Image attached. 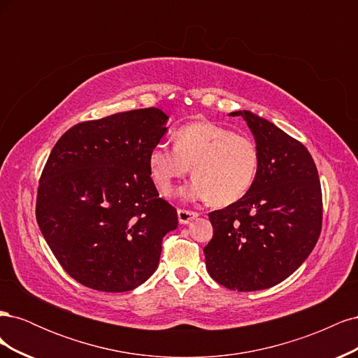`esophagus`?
<instances>
[{
  "label": "esophagus",
  "instance_id": "obj_1",
  "mask_svg": "<svg viewBox=\"0 0 358 358\" xmlns=\"http://www.w3.org/2000/svg\"><path fill=\"white\" fill-rule=\"evenodd\" d=\"M199 216L197 212H191V210H185V209H178V218L180 224H189L191 221H194Z\"/></svg>",
  "mask_w": 358,
  "mask_h": 358
}]
</instances>
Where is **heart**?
Here are the masks:
<instances>
[{
	"label": "heart",
	"instance_id": "1",
	"mask_svg": "<svg viewBox=\"0 0 358 358\" xmlns=\"http://www.w3.org/2000/svg\"><path fill=\"white\" fill-rule=\"evenodd\" d=\"M173 148L157 145L148 155L149 175L164 196L189 170L194 180L182 192L187 200L229 206L252 185L257 148L251 138L234 134L230 128L209 121L188 124L173 134Z\"/></svg>",
	"mask_w": 358,
	"mask_h": 358
}]
</instances>
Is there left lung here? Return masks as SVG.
<instances>
[{"instance_id": "obj_1", "label": "left lung", "mask_w": 358, "mask_h": 358, "mask_svg": "<svg viewBox=\"0 0 358 358\" xmlns=\"http://www.w3.org/2000/svg\"><path fill=\"white\" fill-rule=\"evenodd\" d=\"M242 116L255 138L258 167L251 188L225 209L213 210L206 268L216 282L257 291L282 282L317 245L322 222L318 170L308 149L267 119Z\"/></svg>"}]
</instances>
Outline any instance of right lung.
Wrapping results in <instances>:
<instances>
[{
	"mask_svg": "<svg viewBox=\"0 0 358 358\" xmlns=\"http://www.w3.org/2000/svg\"><path fill=\"white\" fill-rule=\"evenodd\" d=\"M167 121L157 107L115 113L71 127L53 146L36 216L50 251L82 285L124 292L157 270L162 237L178 227L148 166Z\"/></svg>",
	"mask_w": 358,
	"mask_h": 358,
	"instance_id": "right-lung-1",
	"label": "right lung"
}]
</instances>
